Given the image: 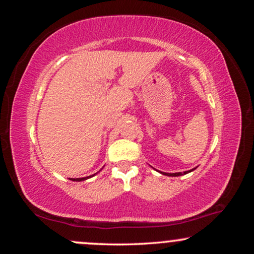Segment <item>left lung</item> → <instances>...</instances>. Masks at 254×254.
<instances>
[{"mask_svg": "<svg viewBox=\"0 0 254 254\" xmlns=\"http://www.w3.org/2000/svg\"><path fill=\"white\" fill-rule=\"evenodd\" d=\"M194 170H195V168L192 169V170H190V171H185V172H176V173H166V172H161V173H162V175H165V176H169V177H179V176L186 175V173H189V172H192V171H194Z\"/></svg>", "mask_w": 254, "mask_h": 254, "instance_id": "left-lung-1", "label": "left lung"}]
</instances>
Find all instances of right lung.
<instances>
[{
  "label": "right lung",
  "mask_w": 254,
  "mask_h": 254,
  "mask_svg": "<svg viewBox=\"0 0 254 254\" xmlns=\"http://www.w3.org/2000/svg\"><path fill=\"white\" fill-rule=\"evenodd\" d=\"M97 173H98V172H97ZM97 173H95V175H97ZM95 175L89 176V177H84V178H70V180H72V182H83V180H86V179L91 178V177H93Z\"/></svg>",
  "instance_id": "1"
}]
</instances>
